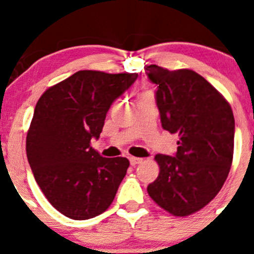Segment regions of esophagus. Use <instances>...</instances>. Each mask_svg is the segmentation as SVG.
I'll use <instances>...</instances> for the list:
<instances>
[{
  "instance_id": "34e87169",
  "label": "esophagus",
  "mask_w": 254,
  "mask_h": 254,
  "mask_svg": "<svg viewBox=\"0 0 254 254\" xmlns=\"http://www.w3.org/2000/svg\"><path fill=\"white\" fill-rule=\"evenodd\" d=\"M129 163H131V165H137V164L142 163V159H141V158H134V156H131V158H129Z\"/></svg>"
}]
</instances>
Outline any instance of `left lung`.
<instances>
[{"label": "left lung", "instance_id": "8db88e82", "mask_svg": "<svg viewBox=\"0 0 254 254\" xmlns=\"http://www.w3.org/2000/svg\"><path fill=\"white\" fill-rule=\"evenodd\" d=\"M165 131L179 136L176 156L158 154V178L147 193L174 216L205 207L228 178L234 152L235 122L230 104L192 69L146 67Z\"/></svg>", "mask_w": 254, "mask_h": 254}]
</instances>
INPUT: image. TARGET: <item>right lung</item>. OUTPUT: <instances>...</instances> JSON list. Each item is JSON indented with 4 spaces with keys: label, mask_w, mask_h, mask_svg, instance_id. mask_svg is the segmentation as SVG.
<instances>
[{
    "label": "right lung",
    "mask_w": 254,
    "mask_h": 254,
    "mask_svg": "<svg viewBox=\"0 0 254 254\" xmlns=\"http://www.w3.org/2000/svg\"><path fill=\"white\" fill-rule=\"evenodd\" d=\"M137 76L78 71L49 87L35 105L28 161L47 199L69 219H91L113 202L129 161L103 158L90 141L99 138L107 112Z\"/></svg>",
    "instance_id": "1"
}]
</instances>
